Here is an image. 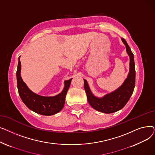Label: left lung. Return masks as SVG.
Listing matches in <instances>:
<instances>
[{
    "instance_id": "left-lung-1",
    "label": "left lung",
    "mask_w": 155,
    "mask_h": 155,
    "mask_svg": "<svg viewBox=\"0 0 155 155\" xmlns=\"http://www.w3.org/2000/svg\"><path fill=\"white\" fill-rule=\"evenodd\" d=\"M126 46V52L129 56V71L124 82L118 88L110 93L104 95L102 97L95 96L88 86L87 81L84 80V88L87 100L91 106L99 112L110 114L123 109L132 95L135 87V64L134 54L126 40L121 38Z\"/></svg>"
}]
</instances>
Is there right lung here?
Instances as JSON below:
<instances>
[{
  "label": "right lung",
  "mask_w": 155,
  "mask_h": 155,
  "mask_svg": "<svg viewBox=\"0 0 155 155\" xmlns=\"http://www.w3.org/2000/svg\"><path fill=\"white\" fill-rule=\"evenodd\" d=\"M21 63L20 56L16 72L19 94L22 102L31 110L44 116H52L59 112L64 107L65 97L70 87L72 78L64 82V88L59 94L53 97L38 95L31 91L21 75Z\"/></svg>",
  "instance_id": "obj_1"
}]
</instances>
